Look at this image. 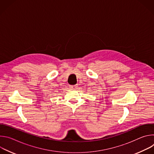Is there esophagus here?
Here are the masks:
<instances>
[{"label":"esophagus","mask_w":154,"mask_h":154,"mask_svg":"<svg viewBox=\"0 0 154 154\" xmlns=\"http://www.w3.org/2000/svg\"><path fill=\"white\" fill-rule=\"evenodd\" d=\"M69 88L71 90H77L78 86H77V85H70Z\"/></svg>","instance_id":"esophagus-1"}]
</instances>
